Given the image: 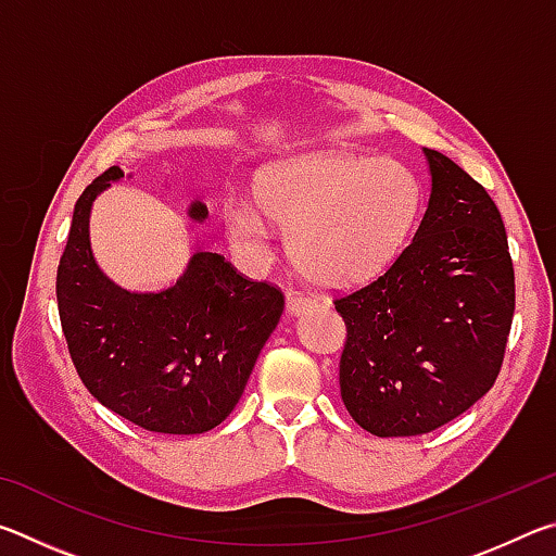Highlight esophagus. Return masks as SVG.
<instances>
[{
  "mask_svg": "<svg viewBox=\"0 0 556 556\" xmlns=\"http://www.w3.org/2000/svg\"><path fill=\"white\" fill-rule=\"evenodd\" d=\"M316 306V299L306 296V294H299V291H289L287 294V312L291 316H299V314H306L308 308Z\"/></svg>",
  "mask_w": 556,
  "mask_h": 556,
  "instance_id": "obj_1",
  "label": "esophagus"
}]
</instances>
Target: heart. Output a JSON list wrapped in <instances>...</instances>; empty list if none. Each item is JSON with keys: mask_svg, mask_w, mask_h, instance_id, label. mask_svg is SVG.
<instances>
[{"mask_svg": "<svg viewBox=\"0 0 556 556\" xmlns=\"http://www.w3.org/2000/svg\"><path fill=\"white\" fill-rule=\"evenodd\" d=\"M257 205L225 203L235 248L252 260L271 252L268 218L289 230V255L308 279L351 287L382 271L409 238L421 188L394 159L308 154L271 166L257 184Z\"/></svg>", "mask_w": 556, "mask_h": 556, "instance_id": "b5f03b06", "label": "heart"}]
</instances>
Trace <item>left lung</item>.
Returning <instances> with one entry per match:
<instances>
[{
	"instance_id": "8db88e82",
	"label": "left lung",
	"mask_w": 556,
	"mask_h": 556,
	"mask_svg": "<svg viewBox=\"0 0 556 556\" xmlns=\"http://www.w3.org/2000/svg\"><path fill=\"white\" fill-rule=\"evenodd\" d=\"M431 195L402 255L338 296L345 321L341 397L375 437H417L493 388L515 314V269L485 188L425 149Z\"/></svg>"
}]
</instances>
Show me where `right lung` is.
Masks as SVG:
<instances>
[{"label":"right lung","mask_w":556,"mask_h":556,"mask_svg":"<svg viewBox=\"0 0 556 556\" xmlns=\"http://www.w3.org/2000/svg\"><path fill=\"white\" fill-rule=\"evenodd\" d=\"M122 176L110 166L83 191L59 262L55 299L71 361L92 397L131 425L203 434L242 397L285 294L205 250L164 291L117 287L92 257L88 225L92 201ZM188 218L203 223L208 208L193 201Z\"/></svg>","instance_id":"add662e5"}]
</instances>
